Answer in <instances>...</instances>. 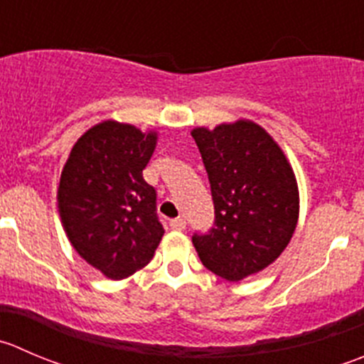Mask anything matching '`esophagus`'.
Masks as SVG:
<instances>
[{"label": "esophagus", "instance_id": "obj_1", "mask_svg": "<svg viewBox=\"0 0 364 364\" xmlns=\"http://www.w3.org/2000/svg\"><path fill=\"white\" fill-rule=\"evenodd\" d=\"M171 228L174 229V231H183V229L186 228V220L185 218H172L171 220Z\"/></svg>", "mask_w": 364, "mask_h": 364}]
</instances>
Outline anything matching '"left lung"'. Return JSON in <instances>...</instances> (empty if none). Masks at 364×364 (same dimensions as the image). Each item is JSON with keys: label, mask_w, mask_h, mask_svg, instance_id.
<instances>
[{"label": "left lung", "mask_w": 364, "mask_h": 364, "mask_svg": "<svg viewBox=\"0 0 364 364\" xmlns=\"http://www.w3.org/2000/svg\"><path fill=\"white\" fill-rule=\"evenodd\" d=\"M206 167L215 224L193 232L200 261L215 276L242 281L281 256L299 220L294 168L277 142L252 121L192 129Z\"/></svg>", "instance_id": "8db88e82"}]
</instances>
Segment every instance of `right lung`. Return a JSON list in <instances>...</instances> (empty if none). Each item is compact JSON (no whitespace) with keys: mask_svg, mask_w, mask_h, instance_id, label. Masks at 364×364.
<instances>
[{"mask_svg":"<svg viewBox=\"0 0 364 364\" xmlns=\"http://www.w3.org/2000/svg\"><path fill=\"white\" fill-rule=\"evenodd\" d=\"M156 140V132L103 121L77 139L63 165V231L74 250L108 279H124L146 267L165 232L156 190L142 174Z\"/></svg>","mask_w":364,"mask_h":364,"instance_id":"add662e5","label":"right lung"}]
</instances>
